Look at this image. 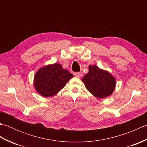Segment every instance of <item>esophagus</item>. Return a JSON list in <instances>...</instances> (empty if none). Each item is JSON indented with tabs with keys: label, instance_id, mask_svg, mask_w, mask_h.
Returning <instances> with one entry per match:
<instances>
[{
	"label": "esophagus",
	"instance_id": "1",
	"mask_svg": "<svg viewBox=\"0 0 147 147\" xmlns=\"http://www.w3.org/2000/svg\"><path fill=\"white\" fill-rule=\"evenodd\" d=\"M74 75L77 78H81L83 76V74L82 73H80V72H76V73H74Z\"/></svg>",
	"mask_w": 147,
	"mask_h": 147
}]
</instances>
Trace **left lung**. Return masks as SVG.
I'll list each match as a JSON object with an SVG mask.
<instances>
[{
	"instance_id": "1",
	"label": "left lung",
	"mask_w": 147,
	"mask_h": 147,
	"mask_svg": "<svg viewBox=\"0 0 147 147\" xmlns=\"http://www.w3.org/2000/svg\"><path fill=\"white\" fill-rule=\"evenodd\" d=\"M88 73L82 78L86 89L98 98H104L114 92L116 81L109 73L96 65H90Z\"/></svg>"
}]
</instances>
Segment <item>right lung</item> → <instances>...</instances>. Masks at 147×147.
Instances as JSON below:
<instances>
[{"instance_id": "right-lung-1", "label": "right lung", "mask_w": 147, "mask_h": 147, "mask_svg": "<svg viewBox=\"0 0 147 147\" xmlns=\"http://www.w3.org/2000/svg\"><path fill=\"white\" fill-rule=\"evenodd\" d=\"M73 77L61 64H49L36 71L34 76V88L42 96L50 97L57 95Z\"/></svg>"}]
</instances>
